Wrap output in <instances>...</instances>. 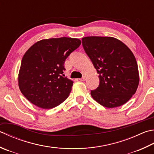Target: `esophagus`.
<instances>
[{
    "instance_id": "esophagus-1",
    "label": "esophagus",
    "mask_w": 154,
    "mask_h": 154,
    "mask_svg": "<svg viewBox=\"0 0 154 154\" xmlns=\"http://www.w3.org/2000/svg\"><path fill=\"white\" fill-rule=\"evenodd\" d=\"M85 79H86V78H85V77H83L82 78H81V79H79V80L80 81H85Z\"/></svg>"
}]
</instances>
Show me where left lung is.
<instances>
[{
  "instance_id": "obj_1",
  "label": "left lung",
  "mask_w": 154,
  "mask_h": 154,
  "mask_svg": "<svg viewBox=\"0 0 154 154\" xmlns=\"http://www.w3.org/2000/svg\"><path fill=\"white\" fill-rule=\"evenodd\" d=\"M82 45L97 71L99 85L91 90L94 100L108 108L125 103L139 85V71L131 51L111 37H86Z\"/></svg>"
}]
</instances>
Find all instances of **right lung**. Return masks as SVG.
I'll use <instances>...</instances> for the list:
<instances>
[{
    "instance_id": "obj_1",
    "label": "right lung",
    "mask_w": 154,
    "mask_h": 154,
    "mask_svg": "<svg viewBox=\"0 0 154 154\" xmlns=\"http://www.w3.org/2000/svg\"><path fill=\"white\" fill-rule=\"evenodd\" d=\"M81 43L70 37L43 39L24 55L18 81L21 93L42 109H49L63 103L71 91L73 81L64 77V63Z\"/></svg>"
}]
</instances>
